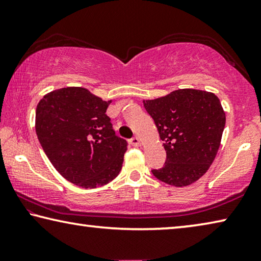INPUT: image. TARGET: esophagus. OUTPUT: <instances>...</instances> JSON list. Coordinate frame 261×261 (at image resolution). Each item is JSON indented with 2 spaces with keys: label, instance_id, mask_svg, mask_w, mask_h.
Returning <instances> with one entry per match:
<instances>
[{
  "label": "esophagus",
  "instance_id": "obj_1",
  "mask_svg": "<svg viewBox=\"0 0 261 261\" xmlns=\"http://www.w3.org/2000/svg\"><path fill=\"white\" fill-rule=\"evenodd\" d=\"M130 144L132 146H139L141 145V139H139L138 137H134L130 139Z\"/></svg>",
  "mask_w": 261,
  "mask_h": 261
}]
</instances>
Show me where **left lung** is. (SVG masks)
<instances>
[{
	"mask_svg": "<svg viewBox=\"0 0 261 261\" xmlns=\"http://www.w3.org/2000/svg\"><path fill=\"white\" fill-rule=\"evenodd\" d=\"M166 151L165 164L153 176L181 188L197 181L215 161L225 127V112L212 92L179 89L143 100Z\"/></svg>",
	"mask_w": 261,
	"mask_h": 261,
	"instance_id": "obj_1",
	"label": "left lung"
}]
</instances>
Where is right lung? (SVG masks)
Listing matches in <instances>:
<instances>
[{"label":"right lung","instance_id":"right-lung-1","mask_svg":"<svg viewBox=\"0 0 261 261\" xmlns=\"http://www.w3.org/2000/svg\"><path fill=\"white\" fill-rule=\"evenodd\" d=\"M111 100L84 88L49 92L36 108V134L41 146L61 176L83 189L115 179L123 165L127 143L118 137L106 114Z\"/></svg>","mask_w":261,"mask_h":261}]
</instances>
